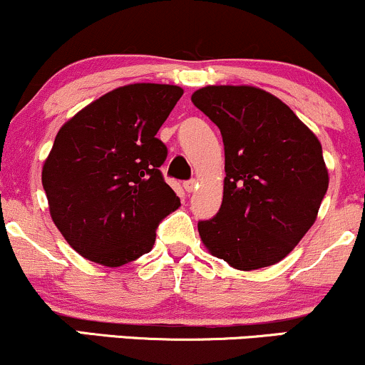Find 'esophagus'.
Here are the masks:
<instances>
[{
  "label": "esophagus",
  "instance_id": "obj_1",
  "mask_svg": "<svg viewBox=\"0 0 365 365\" xmlns=\"http://www.w3.org/2000/svg\"><path fill=\"white\" fill-rule=\"evenodd\" d=\"M195 187H197V180H194V178L187 180V182H183V188H185L188 194H190V192H194Z\"/></svg>",
  "mask_w": 365,
  "mask_h": 365
}]
</instances>
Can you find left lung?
Segmentation results:
<instances>
[{
    "instance_id": "obj_1",
    "label": "left lung",
    "mask_w": 365,
    "mask_h": 365,
    "mask_svg": "<svg viewBox=\"0 0 365 365\" xmlns=\"http://www.w3.org/2000/svg\"><path fill=\"white\" fill-rule=\"evenodd\" d=\"M192 103L225 144L223 202L197 225L204 245L242 271L282 261L314 225L328 190L319 140L287 104L255 87L209 86Z\"/></svg>"
}]
</instances>
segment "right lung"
<instances>
[{
	"label": "right lung",
	"instance_id": "obj_1",
	"mask_svg": "<svg viewBox=\"0 0 365 365\" xmlns=\"http://www.w3.org/2000/svg\"><path fill=\"white\" fill-rule=\"evenodd\" d=\"M182 94L165 83L120 87L58 132L43 187L54 225L89 261L116 267L149 252L158 225L180 206L156 133Z\"/></svg>",
	"mask_w": 365,
	"mask_h": 365
}]
</instances>
